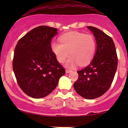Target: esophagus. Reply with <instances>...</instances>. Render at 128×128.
Masks as SVG:
<instances>
[{"label": "esophagus", "mask_w": 128, "mask_h": 128, "mask_svg": "<svg viewBox=\"0 0 128 128\" xmlns=\"http://www.w3.org/2000/svg\"><path fill=\"white\" fill-rule=\"evenodd\" d=\"M71 72V70H69V69H66V74L69 73V72Z\"/></svg>", "instance_id": "esophagus-1"}]
</instances>
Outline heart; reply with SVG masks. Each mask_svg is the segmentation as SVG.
Segmentation results:
<instances>
[{
	"label": "heart",
	"mask_w": 128,
	"mask_h": 128,
	"mask_svg": "<svg viewBox=\"0 0 128 128\" xmlns=\"http://www.w3.org/2000/svg\"><path fill=\"white\" fill-rule=\"evenodd\" d=\"M60 42L53 41L51 47L57 60L64 62L69 56L66 66L74 68L78 64L84 66L90 62L96 51V41L91 34L72 32L60 37Z\"/></svg>",
	"instance_id": "obj_1"
}]
</instances>
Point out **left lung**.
<instances>
[{"instance_id":"8db88e82","label":"left lung","mask_w":128,"mask_h":128,"mask_svg":"<svg viewBox=\"0 0 128 128\" xmlns=\"http://www.w3.org/2000/svg\"><path fill=\"white\" fill-rule=\"evenodd\" d=\"M87 28L95 36L96 50L91 62L77 71L78 78L74 87L78 95L91 100L102 96L109 89L116 71L118 58L111 37L95 27Z\"/></svg>"}]
</instances>
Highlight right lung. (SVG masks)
Segmentation results:
<instances>
[{
    "label": "right lung",
    "mask_w": 128,
    "mask_h": 128,
    "mask_svg": "<svg viewBox=\"0 0 128 128\" xmlns=\"http://www.w3.org/2000/svg\"><path fill=\"white\" fill-rule=\"evenodd\" d=\"M58 30L48 26H38L22 37L15 47L13 69L18 84L34 98L52 92L66 73L51 50V40Z\"/></svg>",
    "instance_id": "1"
}]
</instances>
